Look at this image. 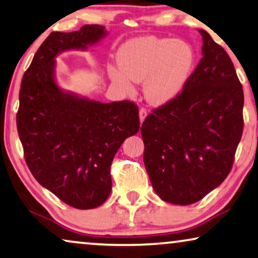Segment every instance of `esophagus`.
Returning a JSON list of instances; mask_svg holds the SVG:
<instances>
[{
	"instance_id": "1",
	"label": "esophagus",
	"mask_w": 258,
	"mask_h": 258,
	"mask_svg": "<svg viewBox=\"0 0 258 258\" xmlns=\"http://www.w3.org/2000/svg\"><path fill=\"white\" fill-rule=\"evenodd\" d=\"M147 115V110L146 108L141 107L139 110V119H140V122H143L145 120V118H146Z\"/></svg>"
}]
</instances>
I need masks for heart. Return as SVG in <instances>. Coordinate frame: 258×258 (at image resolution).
Here are the masks:
<instances>
[{"label": "heart", "mask_w": 258, "mask_h": 258, "mask_svg": "<svg viewBox=\"0 0 258 258\" xmlns=\"http://www.w3.org/2000/svg\"><path fill=\"white\" fill-rule=\"evenodd\" d=\"M118 63L121 69L108 68L115 84L131 92L132 81H145L146 99L162 105L182 92L194 70L195 51L187 42L146 36L126 42L118 51Z\"/></svg>", "instance_id": "obj_1"}]
</instances>
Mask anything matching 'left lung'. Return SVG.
Masks as SVG:
<instances>
[{
	"label": "left lung",
	"instance_id": "8db88e82",
	"mask_svg": "<svg viewBox=\"0 0 258 258\" xmlns=\"http://www.w3.org/2000/svg\"><path fill=\"white\" fill-rule=\"evenodd\" d=\"M203 57L175 99L141 125L155 193L174 205L200 201L230 173L243 133L242 84L233 61L205 30Z\"/></svg>",
	"mask_w": 258,
	"mask_h": 258
}]
</instances>
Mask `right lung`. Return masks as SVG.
Listing matches in <instances>:
<instances>
[{
    "mask_svg": "<svg viewBox=\"0 0 258 258\" xmlns=\"http://www.w3.org/2000/svg\"><path fill=\"white\" fill-rule=\"evenodd\" d=\"M105 28L86 24L74 32L53 31L24 72L16 114L25 162L38 183L67 205L92 209L112 189L111 165L130 136L139 131L134 101L103 104L61 92L53 58L99 41Z\"/></svg>",
    "mask_w": 258,
    "mask_h": 258,
    "instance_id": "add662e5",
    "label": "right lung"
}]
</instances>
